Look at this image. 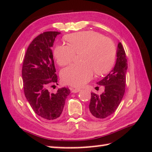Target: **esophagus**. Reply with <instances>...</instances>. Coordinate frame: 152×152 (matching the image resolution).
Wrapping results in <instances>:
<instances>
[{
    "label": "esophagus",
    "instance_id": "obj_1",
    "mask_svg": "<svg viewBox=\"0 0 152 152\" xmlns=\"http://www.w3.org/2000/svg\"><path fill=\"white\" fill-rule=\"evenodd\" d=\"M80 91V89H72V93H78Z\"/></svg>",
    "mask_w": 152,
    "mask_h": 152
}]
</instances>
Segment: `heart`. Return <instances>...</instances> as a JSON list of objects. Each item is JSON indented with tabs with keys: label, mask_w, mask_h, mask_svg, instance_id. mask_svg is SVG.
Wrapping results in <instances>:
<instances>
[{
	"label": "heart",
	"mask_w": 152,
	"mask_h": 152,
	"mask_svg": "<svg viewBox=\"0 0 152 152\" xmlns=\"http://www.w3.org/2000/svg\"><path fill=\"white\" fill-rule=\"evenodd\" d=\"M68 45H57L54 50L56 63L65 66L73 61L75 53L80 54V64L63 69L61 77L63 83L80 87L91 80L95 71L97 75H104L110 71L116 57L114 42L96 31H87L66 35Z\"/></svg>",
	"instance_id": "b5f03b06"
}]
</instances>
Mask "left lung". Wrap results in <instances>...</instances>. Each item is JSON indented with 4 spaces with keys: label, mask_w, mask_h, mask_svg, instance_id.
Returning <instances> with one entry per match:
<instances>
[{
    "label": "left lung",
    "mask_w": 152,
    "mask_h": 152,
    "mask_svg": "<svg viewBox=\"0 0 152 152\" xmlns=\"http://www.w3.org/2000/svg\"><path fill=\"white\" fill-rule=\"evenodd\" d=\"M128 63L121 43L117 45V60L110 73L98 85L104 86V91L101 95L91 93L89 105L90 115L94 118H106L115 111L123 98L126 89V74Z\"/></svg>",
    "instance_id": "left-lung-1"
}]
</instances>
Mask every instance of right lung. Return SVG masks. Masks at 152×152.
Masks as SVG:
<instances>
[{
  "mask_svg": "<svg viewBox=\"0 0 152 152\" xmlns=\"http://www.w3.org/2000/svg\"><path fill=\"white\" fill-rule=\"evenodd\" d=\"M60 33L47 31L36 37L27 48L22 70L27 101L36 114L50 121L61 116L65 99L70 94L67 87L58 89L56 94L48 90L50 84L58 80L52 48Z\"/></svg>",
  "mask_w": 152,
  "mask_h": 152,
  "instance_id": "obj_1",
  "label": "right lung"
}]
</instances>
